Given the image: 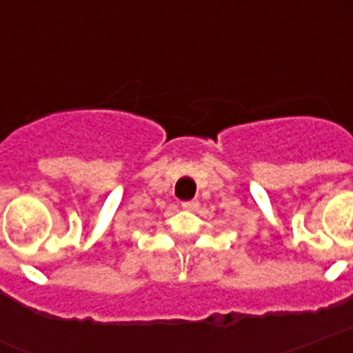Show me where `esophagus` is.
I'll use <instances>...</instances> for the list:
<instances>
[{
  "label": "esophagus",
  "instance_id": "1",
  "mask_svg": "<svg viewBox=\"0 0 353 353\" xmlns=\"http://www.w3.org/2000/svg\"><path fill=\"white\" fill-rule=\"evenodd\" d=\"M181 207L185 210H196L199 207V201L198 199H190V201H183Z\"/></svg>",
  "mask_w": 353,
  "mask_h": 353
}]
</instances>
